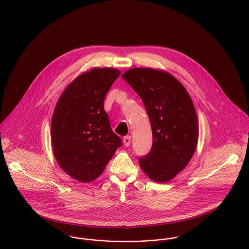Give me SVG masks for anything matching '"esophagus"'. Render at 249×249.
I'll use <instances>...</instances> for the list:
<instances>
[{"label": "esophagus", "instance_id": "34e87169", "mask_svg": "<svg viewBox=\"0 0 249 249\" xmlns=\"http://www.w3.org/2000/svg\"><path fill=\"white\" fill-rule=\"evenodd\" d=\"M130 142H131V136L127 135L124 137V143L125 146H129L130 145Z\"/></svg>", "mask_w": 249, "mask_h": 249}]
</instances>
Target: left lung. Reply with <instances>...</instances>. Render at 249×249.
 Returning a JSON list of instances; mask_svg holds the SVG:
<instances>
[{"label": "left lung", "mask_w": 249, "mask_h": 249, "mask_svg": "<svg viewBox=\"0 0 249 249\" xmlns=\"http://www.w3.org/2000/svg\"><path fill=\"white\" fill-rule=\"evenodd\" d=\"M122 77L142 99L151 125L152 146L139 157V165L151 180L168 182L188 165L196 148L198 123L192 99L167 71L134 68Z\"/></svg>", "instance_id": "8db88e82"}]
</instances>
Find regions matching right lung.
Segmentation results:
<instances>
[{
	"label": "right lung",
	"instance_id": "1",
	"mask_svg": "<svg viewBox=\"0 0 249 249\" xmlns=\"http://www.w3.org/2000/svg\"><path fill=\"white\" fill-rule=\"evenodd\" d=\"M120 73L113 68H94L78 75L54 108L51 125L54 157L60 168L79 182L99 178L122 145L104 107Z\"/></svg>",
	"mask_w": 249,
	"mask_h": 249
}]
</instances>
